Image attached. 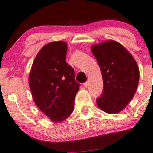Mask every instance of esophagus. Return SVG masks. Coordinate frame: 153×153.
Listing matches in <instances>:
<instances>
[{
    "instance_id": "obj_1",
    "label": "esophagus",
    "mask_w": 153,
    "mask_h": 153,
    "mask_svg": "<svg viewBox=\"0 0 153 153\" xmlns=\"http://www.w3.org/2000/svg\"><path fill=\"white\" fill-rule=\"evenodd\" d=\"M87 86H88V82H85L84 84V87L86 88V87H87Z\"/></svg>"
}]
</instances>
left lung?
<instances>
[{"label":"left lung","mask_w":153,"mask_h":153,"mask_svg":"<svg viewBox=\"0 0 153 153\" xmlns=\"http://www.w3.org/2000/svg\"><path fill=\"white\" fill-rule=\"evenodd\" d=\"M91 50L103 81L102 95L97 99L98 106L107 114H118L136 91L140 78L137 62L125 47L114 40L94 45Z\"/></svg>","instance_id":"8db88e82"}]
</instances>
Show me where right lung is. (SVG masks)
<instances>
[{
    "label": "right lung",
    "instance_id": "obj_1",
    "mask_svg": "<svg viewBox=\"0 0 153 153\" xmlns=\"http://www.w3.org/2000/svg\"><path fill=\"white\" fill-rule=\"evenodd\" d=\"M67 52L64 41L48 43L35 56L29 75L34 102L54 123L63 121L71 114L79 89L73 68L66 62Z\"/></svg>",
    "mask_w": 153,
    "mask_h": 153
}]
</instances>
